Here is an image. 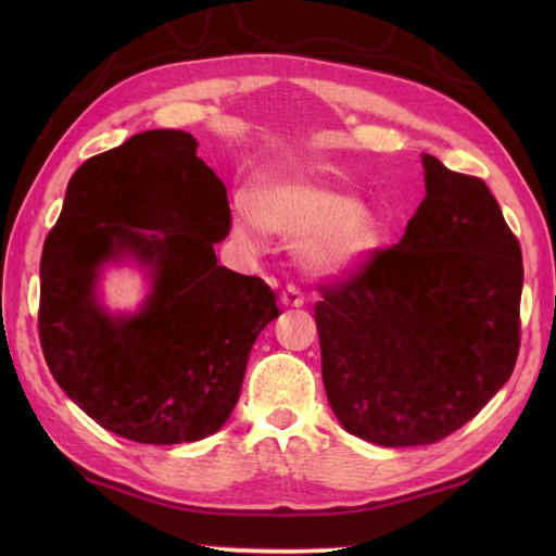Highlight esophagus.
Here are the masks:
<instances>
[{
    "instance_id": "obj_1",
    "label": "esophagus",
    "mask_w": 556,
    "mask_h": 556,
    "mask_svg": "<svg viewBox=\"0 0 556 556\" xmlns=\"http://www.w3.org/2000/svg\"><path fill=\"white\" fill-rule=\"evenodd\" d=\"M281 304L285 306H304V291L296 285H287L281 291Z\"/></svg>"
}]
</instances>
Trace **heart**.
Here are the masks:
<instances>
[{"label":"heart","mask_w":556,"mask_h":556,"mask_svg":"<svg viewBox=\"0 0 556 556\" xmlns=\"http://www.w3.org/2000/svg\"><path fill=\"white\" fill-rule=\"evenodd\" d=\"M265 230L287 242H301L306 265L324 275H348L380 248L382 228L370 208L321 178L291 174L262 184L255 195L235 203V235L257 250Z\"/></svg>","instance_id":"heart-1"}]
</instances>
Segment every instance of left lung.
<instances>
[{
    "mask_svg": "<svg viewBox=\"0 0 556 556\" xmlns=\"http://www.w3.org/2000/svg\"><path fill=\"white\" fill-rule=\"evenodd\" d=\"M427 195L402 240L321 285L328 404L380 446L437 444L510 380L522 252L491 188L425 154Z\"/></svg>",
    "mask_w": 556,
    "mask_h": 556,
    "instance_id": "obj_1",
    "label": "left lung"
}]
</instances>
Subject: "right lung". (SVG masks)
I'll return each instance as SVG.
<instances>
[{"instance_id":"right-lung-1","label":"right lung","mask_w":556,"mask_h":556,"mask_svg":"<svg viewBox=\"0 0 556 556\" xmlns=\"http://www.w3.org/2000/svg\"><path fill=\"white\" fill-rule=\"evenodd\" d=\"M181 129H149L71 176L43 242L39 338L61 390L102 429L139 444L218 431L240 397L257 336L277 308L260 277L218 265L228 191ZM135 256L153 277L143 308L112 317L94 285Z\"/></svg>"}]
</instances>
